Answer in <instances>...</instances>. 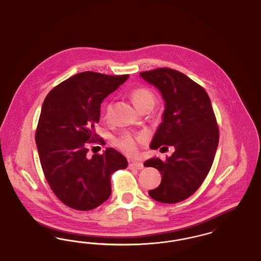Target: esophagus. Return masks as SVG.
<instances>
[{
	"label": "esophagus",
	"instance_id": "obj_1",
	"mask_svg": "<svg viewBox=\"0 0 261 261\" xmlns=\"http://www.w3.org/2000/svg\"><path fill=\"white\" fill-rule=\"evenodd\" d=\"M129 168L130 169H137V170H141L144 168V165L142 162H134L129 163Z\"/></svg>",
	"mask_w": 261,
	"mask_h": 261
}]
</instances>
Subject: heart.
Returning <instances> with one entry per match:
<instances>
[{"label":"heart","instance_id":"1","mask_svg":"<svg viewBox=\"0 0 261 261\" xmlns=\"http://www.w3.org/2000/svg\"><path fill=\"white\" fill-rule=\"evenodd\" d=\"M130 97L139 111H141L144 108L152 109V107L155 102L154 94L152 93V91L150 89L147 87H137L133 89L130 92ZM105 111H106V115L109 117L112 113V102H109L106 106ZM139 140L140 139H136L130 135H125L117 141V145L120 149L124 150L125 152H127L129 154H134L137 150V141H139Z\"/></svg>","mask_w":261,"mask_h":261}]
</instances>
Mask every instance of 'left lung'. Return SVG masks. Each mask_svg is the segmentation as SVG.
I'll return each instance as SVG.
<instances>
[{
    "label": "left lung",
    "instance_id": "left-lung-1",
    "mask_svg": "<svg viewBox=\"0 0 261 261\" xmlns=\"http://www.w3.org/2000/svg\"><path fill=\"white\" fill-rule=\"evenodd\" d=\"M140 76L156 88L164 100L162 123L149 148L172 146L175 149L163 162L152 158L144 163L162 175L161 185L149 191V197L163 203H176L199 189L216 153L219 131L211 99L203 88L171 68L144 71Z\"/></svg>",
    "mask_w": 261,
    "mask_h": 261
}]
</instances>
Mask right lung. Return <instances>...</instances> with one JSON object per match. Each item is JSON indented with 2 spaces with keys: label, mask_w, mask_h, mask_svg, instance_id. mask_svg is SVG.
<instances>
[{
  "label": "right lung",
  "mask_w": 261,
  "mask_h": 261,
  "mask_svg": "<svg viewBox=\"0 0 261 261\" xmlns=\"http://www.w3.org/2000/svg\"><path fill=\"white\" fill-rule=\"evenodd\" d=\"M128 77L81 72L54 88L43 102L35 135L39 159L50 189L71 208L103 203L112 194V173L128 166L112 148L89 158L86 147L97 137L102 100Z\"/></svg>",
  "instance_id": "obj_1"
}]
</instances>
